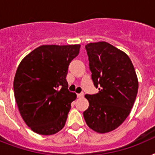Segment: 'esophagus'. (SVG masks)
Returning <instances> with one entry per match:
<instances>
[{
	"label": "esophagus",
	"instance_id": "1",
	"mask_svg": "<svg viewBox=\"0 0 155 155\" xmlns=\"http://www.w3.org/2000/svg\"><path fill=\"white\" fill-rule=\"evenodd\" d=\"M84 93H80V94H77L78 98H82V97H84Z\"/></svg>",
	"mask_w": 155,
	"mask_h": 155
}]
</instances>
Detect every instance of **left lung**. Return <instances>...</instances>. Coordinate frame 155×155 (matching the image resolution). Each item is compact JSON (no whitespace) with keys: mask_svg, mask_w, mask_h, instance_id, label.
<instances>
[{"mask_svg":"<svg viewBox=\"0 0 155 155\" xmlns=\"http://www.w3.org/2000/svg\"><path fill=\"white\" fill-rule=\"evenodd\" d=\"M93 84L99 92L85 95L89 107L84 120L92 130L104 134L120 126L134 104L138 81L129 56L105 42L85 46Z\"/></svg>","mask_w":155,"mask_h":155,"instance_id":"8db88e82","label":"left lung"}]
</instances>
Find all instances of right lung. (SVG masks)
<instances>
[{"instance_id": "obj_1", "label": "right lung", "mask_w": 155, "mask_h": 155, "mask_svg": "<svg viewBox=\"0 0 155 155\" xmlns=\"http://www.w3.org/2000/svg\"><path fill=\"white\" fill-rule=\"evenodd\" d=\"M80 45H44L18 66L13 80L15 100L25 124L41 135H52L65 125L76 94L69 92L68 66Z\"/></svg>"}]
</instances>
